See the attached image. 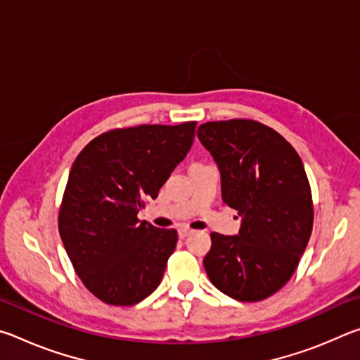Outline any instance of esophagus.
<instances>
[{
  "label": "esophagus",
  "instance_id": "34e87169",
  "mask_svg": "<svg viewBox=\"0 0 360 360\" xmlns=\"http://www.w3.org/2000/svg\"><path fill=\"white\" fill-rule=\"evenodd\" d=\"M193 230H191V229H187V227H181L179 230H178V235H179V238H186V236H188L192 233Z\"/></svg>",
  "mask_w": 360,
  "mask_h": 360
}]
</instances>
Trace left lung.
Wrapping results in <instances>:
<instances>
[{
	"instance_id": "1",
	"label": "left lung",
	"mask_w": 360,
	"mask_h": 360,
	"mask_svg": "<svg viewBox=\"0 0 360 360\" xmlns=\"http://www.w3.org/2000/svg\"><path fill=\"white\" fill-rule=\"evenodd\" d=\"M197 135L221 169L222 200L243 217L238 235L211 233L206 275L235 300H265L294 275L311 236V187L302 158L252 119L206 122Z\"/></svg>"
}]
</instances>
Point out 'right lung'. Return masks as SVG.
<instances>
[{
  "label": "right lung",
  "mask_w": 360,
  "mask_h": 360,
  "mask_svg": "<svg viewBox=\"0 0 360 360\" xmlns=\"http://www.w3.org/2000/svg\"><path fill=\"white\" fill-rule=\"evenodd\" d=\"M195 125L109 130L72 163L58 231L77 276L106 304L133 307L162 281L178 231L139 222L138 212L186 157Z\"/></svg>",
  "instance_id": "1"
}]
</instances>
